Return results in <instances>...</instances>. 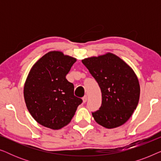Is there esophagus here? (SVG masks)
Segmentation results:
<instances>
[{
    "label": "esophagus",
    "mask_w": 161,
    "mask_h": 161,
    "mask_svg": "<svg viewBox=\"0 0 161 161\" xmlns=\"http://www.w3.org/2000/svg\"><path fill=\"white\" fill-rule=\"evenodd\" d=\"M87 99H88V97H87V96L86 95H85L84 97H83V103H86L87 101Z\"/></svg>",
    "instance_id": "esophagus-1"
}]
</instances>
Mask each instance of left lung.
Listing matches in <instances>:
<instances>
[{
    "label": "left lung",
    "instance_id": "8db88e82",
    "mask_svg": "<svg viewBox=\"0 0 161 161\" xmlns=\"http://www.w3.org/2000/svg\"><path fill=\"white\" fill-rule=\"evenodd\" d=\"M99 84L102 105L92 112L99 125L111 129L125 124L137 107L140 86L132 68L111 53L82 60Z\"/></svg>",
    "mask_w": 161,
    "mask_h": 161
}]
</instances>
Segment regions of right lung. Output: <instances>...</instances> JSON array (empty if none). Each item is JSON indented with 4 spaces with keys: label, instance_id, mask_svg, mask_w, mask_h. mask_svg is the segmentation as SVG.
<instances>
[{
    "label": "right lung",
    "instance_id": "right-lung-1",
    "mask_svg": "<svg viewBox=\"0 0 161 161\" xmlns=\"http://www.w3.org/2000/svg\"><path fill=\"white\" fill-rule=\"evenodd\" d=\"M73 57L50 51L31 69L24 86L26 107L39 124L59 130L71 122L83 100L74 95V85L66 79Z\"/></svg>",
    "mask_w": 161,
    "mask_h": 161
}]
</instances>
